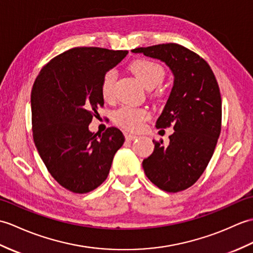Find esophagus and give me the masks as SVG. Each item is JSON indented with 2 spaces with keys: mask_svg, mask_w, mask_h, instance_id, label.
Here are the masks:
<instances>
[{
  "mask_svg": "<svg viewBox=\"0 0 253 253\" xmlns=\"http://www.w3.org/2000/svg\"><path fill=\"white\" fill-rule=\"evenodd\" d=\"M136 138H137V135H134V134H131V133L126 134V141H134V139H136Z\"/></svg>",
  "mask_w": 253,
  "mask_h": 253,
  "instance_id": "34e87169",
  "label": "esophagus"
}]
</instances>
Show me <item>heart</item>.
I'll return each instance as SVG.
<instances>
[{
  "label": "heart",
  "mask_w": 253,
  "mask_h": 253,
  "mask_svg": "<svg viewBox=\"0 0 253 253\" xmlns=\"http://www.w3.org/2000/svg\"><path fill=\"white\" fill-rule=\"evenodd\" d=\"M128 68L132 74L142 82L146 88H153L164 81L166 77V70L164 66L156 61L141 58L134 60ZM116 81V72L108 70L103 76L100 81V94L105 100H110L114 97V86ZM156 95L161 94L160 89L155 92ZM150 117L149 111L145 108L133 107V106H122L114 112V121L116 125L126 128L127 131H137L141 128L146 120Z\"/></svg>",
  "instance_id": "1"
}]
</instances>
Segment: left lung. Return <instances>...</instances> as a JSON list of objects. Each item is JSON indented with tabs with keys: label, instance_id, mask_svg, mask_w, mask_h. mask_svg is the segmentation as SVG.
<instances>
[{
	"label": "left lung",
	"instance_id": "1",
	"mask_svg": "<svg viewBox=\"0 0 253 253\" xmlns=\"http://www.w3.org/2000/svg\"><path fill=\"white\" fill-rule=\"evenodd\" d=\"M133 53L160 59L170 67L174 84L156 122L157 128L173 127L170 143L155 141L143 161L151 183L168 193L192 186L201 176L215 149L222 126V98L215 76L207 61L176 43L137 47Z\"/></svg>",
	"mask_w": 253,
	"mask_h": 253
}]
</instances>
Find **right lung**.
Segmentation results:
<instances>
[{
    "mask_svg": "<svg viewBox=\"0 0 253 253\" xmlns=\"http://www.w3.org/2000/svg\"><path fill=\"white\" fill-rule=\"evenodd\" d=\"M127 50L74 47L43 66L31 91L32 135L55 181L76 194L97 188L108 176L112 159L125 143L115 126L103 134L88 131L104 107L103 76Z\"/></svg>",
    "mask_w": 253,
    "mask_h": 253,
    "instance_id": "obj_1",
    "label": "right lung"
}]
</instances>
